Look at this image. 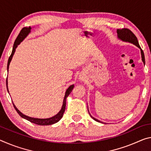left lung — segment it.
I'll use <instances>...</instances> for the list:
<instances>
[{
    "mask_svg": "<svg viewBox=\"0 0 151 151\" xmlns=\"http://www.w3.org/2000/svg\"><path fill=\"white\" fill-rule=\"evenodd\" d=\"M117 33H118V37L119 40H121L122 41L131 43V44H133L134 45H136L138 47H139V48L140 49V52H141V57H142V60L143 62V63L145 64L144 52H143L142 50L141 49L139 44H138V41L137 40V37H136V35L134 34V33L132 32L130 29H126V28L122 29H117ZM91 118L94 119V120L98 122L103 123L101 121L98 120L97 119L93 118L92 116H91Z\"/></svg>",
    "mask_w": 151,
    "mask_h": 151,
    "instance_id": "1",
    "label": "left lung"
}]
</instances>
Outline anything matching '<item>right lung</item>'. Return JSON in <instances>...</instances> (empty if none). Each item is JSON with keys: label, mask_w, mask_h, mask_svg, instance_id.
Segmentation results:
<instances>
[{"label": "right lung", "mask_w": 151, "mask_h": 151, "mask_svg": "<svg viewBox=\"0 0 151 151\" xmlns=\"http://www.w3.org/2000/svg\"><path fill=\"white\" fill-rule=\"evenodd\" d=\"M31 29L32 27H23L22 29L21 30V32L19 33V34L18 35L17 37V39L15 40V42H14V45H13V50H12V53L11 54L10 57H9V60H8V64H7V70L9 71V64H10V63L12 60V58H13V54H15V49L17 48V47L18 46L19 44H20V43L23 41V40L25 39V38L27 36L29 33L31 32ZM6 88H7V91H8L9 92V89H8V86H7V84H8V81H7V78H6ZM74 88V85H70V87H69L68 88H67V90L66 91V93H65V95H64V100H63V106H62V108L60 109V111L58 114L56 115H55L54 116L52 117V118H45V119H40V118H31V117H29L25 116V115L23 114L17 108L16 106L14 105V104L13 103V106L15 107V110L17 111V112L19 114V115L21 117V118H23L24 119H27V120L29 121L30 122L33 123V124H37V125H40V126H47V125H52V124H54L55 123L58 122L60 119L62 118H63V114H64V112L65 111V108H66V98L69 95H70V93H71L72 91H73Z\"/></svg>", "instance_id": "1"}]
</instances>
